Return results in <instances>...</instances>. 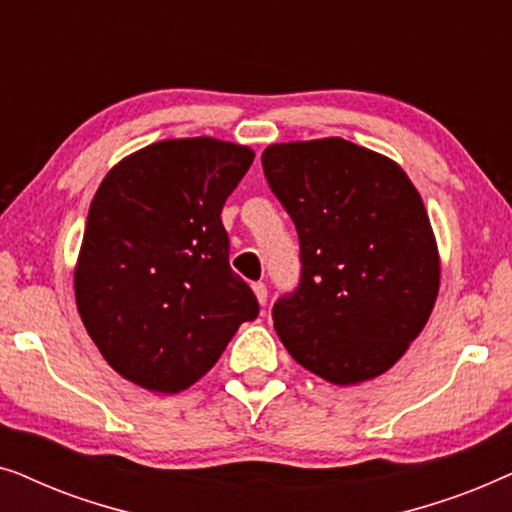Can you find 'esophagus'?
Segmentation results:
<instances>
[{"mask_svg":"<svg viewBox=\"0 0 512 512\" xmlns=\"http://www.w3.org/2000/svg\"><path fill=\"white\" fill-rule=\"evenodd\" d=\"M251 289H254L258 303H261V305L268 303V286H265L263 282H256V284H251Z\"/></svg>","mask_w":512,"mask_h":512,"instance_id":"1","label":"esophagus"}]
</instances>
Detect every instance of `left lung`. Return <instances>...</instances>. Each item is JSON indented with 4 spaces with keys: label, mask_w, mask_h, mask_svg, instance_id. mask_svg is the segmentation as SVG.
Wrapping results in <instances>:
<instances>
[{
    "label": "left lung",
    "mask_w": 512,
    "mask_h": 512,
    "mask_svg": "<svg viewBox=\"0 0 512 512\" xmlns=\"http://www.w3.org/2000/svg\"><path fill=\"white\" fill-rule=\"evenodd\" d=\"M261 163L300 244L298 286L272 305L279 340L328 382L373 380L422 333L438 296L417 188L394 160L342 137L272 144Z\"/></svg>",
    "instance_id": "8db88e82"
}]
</instances>
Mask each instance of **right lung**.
<instances>
[{
    "label": "right lung",
    "instance_id": "obj_1",
    "mask_svg": "<svg viewBox=\"0 0 512 512\" xmlns=\"http://www.w3.org/2000/svg\"><path fill=\"white\" fill-rule=\"evenodd\" d=\"M254 163L247 146L165 139L132 153L97 188L74 289L104 359L139 387L177 394L219 361L258 317L230 270L221 223L228 195Z\"/></svg>",
    "mask_w": 512,
    "mask_h": 512
}]
</instances>
